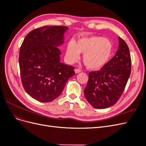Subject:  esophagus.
I'll use <instances>...</instances> for the list:
<instances>
[{
  "label": "esophagus",
  "instance_id": "34e87169",
  "mask_svg": "<svg viewBox=\"0 0 146 146\" xmlns=\"http://www.w3.org/2000/svg\"><path fill=\"white\" fill-rule=\"evenodd\" d=\"M81 72V70L80 69H75V72H76V74H78L79 72Z\"/></svg>",
  "mask_w": 146,
  "mask_h": 146
}]
</instances>
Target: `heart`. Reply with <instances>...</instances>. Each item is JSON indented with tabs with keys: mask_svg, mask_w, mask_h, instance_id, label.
Instances as JSON below:
<instances>
[{
	"mask_svg": "<svg viewBox=\"0 0 146 146\" xmlns=\"http://www.w3.org/2000/svg\"><path fill=\"white\" fill-rule=\"evenodd\" d=\"M113 52L111 41L102 36H91L78 38L75 43L68 44L66 57L70 63L79 58V54H83V61L88 69L98 70L107 64Z\"/></svg>",
	"mask_w": 146,
	"mask_h": 146,
	"instance_id": "heart-1",
	"label": "heart"
}]
</instances>
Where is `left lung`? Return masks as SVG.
Returning a JSON list of instances; mask_svg holds the SVG:
<instances>
[{"label":"left lung","instance_id":"8db88e82","mask_svg":"<svg viewBox=\"0 0 146 146\" xmlns=\"http://www.w3.org/2000/svg\"><path fill=\"white\" fill-rule=\"evenodd\" d=\"M131 61L129 47L119 37L116 55L100 70L89 73L84 94L96 108H106L115 104L121 98L131 72Z\"/></svg>","mask_w":146,"mask_h":146}]
</instances>
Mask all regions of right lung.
I'll list each match as a JSON object with an SVG mask.
<instances>
[{
    "label": "right lung",
    "instance_id": "obj_1",
    "mask_svg": "<svg viewBox=\"0 0 146 146\" xmlns=\"http://www.w3.org/2000/svg\"><path fill=\"white\" fill-rule=\"evenodd\" d=\"M66 26H44L31 31L19 51L21 81L27 93L41 102L61 94L74 68L60 62L58 47L64 43Z\"/></svg>",
    "mask_w": 146,
    "mask_h": 146
}]
</instances>
